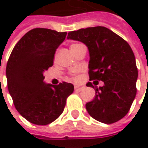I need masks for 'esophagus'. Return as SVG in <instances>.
Listing matches in <instances>:
<instances>
[{"label":"esophagus","mask_w":148,"mask_h":148,"mask_svg":"<svg viewBox=\"0 0 148 148\" xmlns=\"http://www.w3.org/2000/svg\"><path fill=\"white\" fill-rule=\"evenodd\" d=\"M83 88L82 86H74V90L75 91H80Z\"/></svg>","instance_id":"34e87169"}]
</instances>
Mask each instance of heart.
<instances>
[{
  "instance_id": "heart-1",
  "label": "heart",
  "mask_w": 148,
  "mask_h": 148,
  "mask_svg": "<svg viewBox=\"0 0 148 148\" xmlns=\"http://www.w3.org/2000/svg\"><path fill=\"white\" fill-rule=\"evenodd\" d=\"M75 45H72L71 46H70V48H72V47H74V46H75Z\"/></svg>"
}]
</instances>
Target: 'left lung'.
Wrapping results in <instances>:
<instances>
[{
    "instance_id": "obj_1",
    "label": "left lung",
    "mask_w": 148,
    "mask_h": 148,
    "mask_svg": "<svg viewBox=\"0 0 148 148\" xmlns=\"http://www.w3.org/2000/svg\"><path fill=\"white\" fill-rule=\"evenodd\" d=\"M68 39L86 45L89 51L90 80H102L95 86L94 99L86 103L89 115L103 123H113L129 112L136 95L138 70L130 45L103 26L70 32ZM87 86L93 87L91 82Z\"/></svg>"
}]
</instances>
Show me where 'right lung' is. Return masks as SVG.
I'll return each mask as SVG.
<instances>
[{"mask_svg":"<svg viewBox=\"0 0 148 148\" xmlns=\"http://www.w3.org/2000/svg\"><path fill=\"white\" fill-rule=\"evenodd\" d=\"M67 32L35 28L15 45L8 59L6 75L8 87L18 113L32 123L47 125L62 113L74 85L62 82L47 84L44 73L53 65L56 49Z\"/></svg>","mask_w":148,"mask_h":148,"instance_id":"obj_1","label":"right lung"}]
</instances>
